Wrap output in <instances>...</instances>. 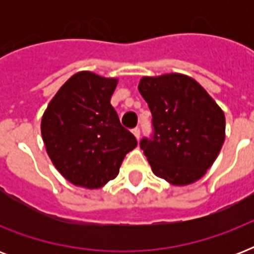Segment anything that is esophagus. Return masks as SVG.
Returning a JSON list of instances; mask_svg holds the SVG:
<instances>
[{"label":"esophagus","mask_w":254,"mask_h":254,"mask_svg":"<svg viewBox=\"0 0 254 254\" xmlns=\"http://www.w3.org/2000/svg\"><path fill=\"white\" fill-rule=\"evenodd\" d=\"M131 131H133V134H134L135 138L139 139V127H134Z\"/></svg>","instance_id":"obj_1"}]
</instances>
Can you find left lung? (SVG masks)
<instances>
[{"mask_svg": "<svg viewBox=\"0 0 254 254\" xmlns=\"http://www.w3.org/2000/svg\"><path fill=\"white\" fill-rule=\"evenodd\" d=\"M138 91L153 116V134L139 142L153 173L174 186L200 179L224 143V112L182 73L142 77Z\"/></svg>", "mask_w": 254, "mask_h": 254, "instance_id": "left-lung-1", "label": "left lung"}]
</instances>
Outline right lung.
<instances>
[{"label": "right lung", "mask_w": 254, "mask_h": 254, "mask_svg": "<svg viewBox=\"0 0 254 254\" xmlns=\"http://www.w3.org/2000/svg\"><path fill=\"white\" fill-rule=\"evenodd\" d=\"M117 79L75 73L43 113L42 138L54 166L72 185L100 189L117 177L137 139L121 125L111 97Z\"/></svg>", "instance_id": "add662e5"}]
</instances>
